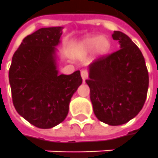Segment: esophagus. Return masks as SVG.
<instances>
[{
    "label": "esophagus",
    "mask_w": 158,
    "mask_h": 158,
    "mask_svg": "<svg viewBox=\"0 0 158 158\" xmlns=\"http://www.w3.org/2000/svg\"><path fill=\"white\" fill-rule=\"evenodd\" d=\"M81 77L82 78V81H85L88 79V77H89V74H88V72L86 70H81Z\"/></svg>",
    "instance_id": "34e87169"
}]
</instances>
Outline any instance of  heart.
Segmentation results:
<instances>
[{
    "label": "heart",
    "mask_w": 158,
    "mask_h": 158,
    "mask_svg": "<svg viewBox=\"0 0 158 158\" xmlns=\"http://www.w3.org/2000/svg\"><path fill=\"white\" fill-rule=\"evenodd\" d=\"M111 49L110 40L107 36L90 35L82 38L77 44V51L81 55H87L92 51L98 57L106 56Z\"/></svg>",
    "instance_id": "1"
}]
</instances>
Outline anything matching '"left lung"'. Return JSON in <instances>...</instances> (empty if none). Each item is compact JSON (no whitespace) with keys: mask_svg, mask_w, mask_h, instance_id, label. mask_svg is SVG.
Segmentation results:
<instances>
[{"mask_svg":"<svg viewBox=\"0 0 158 158\" xmlns=\"http://www.w3.org/2000/svg\"><path fill=\"white\" fill-rule=\"evenodd\" d=\"M112 38L120 49L100 57L89 66L86 83L98 120L109 125L124 124L143 106L149 88V74L140 49L120 31Z\"/></svg>","mask_w":158,"mask_h":158,"instance_id":"8db88e82","label":"left lung"}]
</instances>
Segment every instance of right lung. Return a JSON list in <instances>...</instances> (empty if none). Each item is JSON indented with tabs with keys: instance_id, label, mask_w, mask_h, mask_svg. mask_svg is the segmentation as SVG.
Segmentation results:
<instances>
[{
	"instance_id": "add662e5",
	"label": "right lung",
	"mask_w": 158,
	"mask_h": 158,
	"mask_svg": "<svg viewBox=\"0 0 158 158\" xmlns=\"http://www.w3.org/2000/svg\"><path fill=\"white\" fill-rule=\"evenodd\" d=\"M62 27H42L26 36L15 52L8 77L14 106L40 129L61 123L72 96L82 82L80 71L59 75L57 48Z\"/></svg>"
}]
</instances>
